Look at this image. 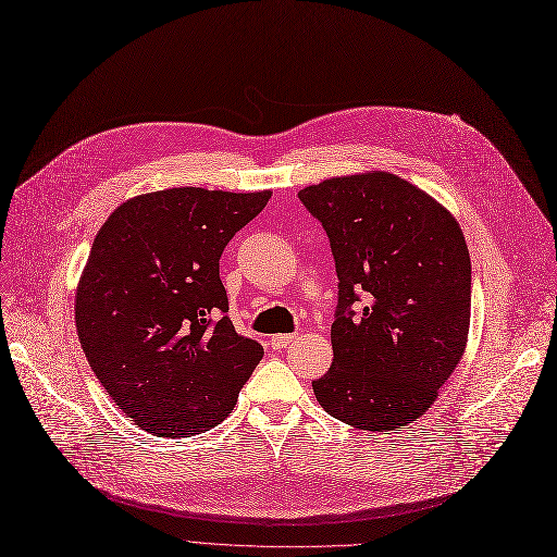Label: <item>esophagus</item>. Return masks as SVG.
<instances>
[{
	"label": "esophagus",
	"instance_id": "esophagus-1",
	"mask_svg": "<svg viewBox=\"0 0 557 557\" xmlns=\"http://www.w3.org/2000/svg\"><path fill=\"white\" fill-rule=\"evenodd\" d=\"M296 338H298L296 334H275V336H271V345H273V349H284L286 345H290Z\"/></svg>",
	"mask_w": 557,
	"mask_h": 557
}]
</instances>
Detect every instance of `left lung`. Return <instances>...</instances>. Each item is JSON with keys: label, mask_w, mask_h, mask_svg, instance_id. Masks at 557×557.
Segmentation results:
<instances>
[{"label": "left lung", "mask_w": 557, "mask_h": 557, "mask_svg": "<svg viewBox=\"0 0 557 557\" xmlns=\"http://www.w3.org/2000/svg\"><path fill=\"white\" fill-rule=\"evenodd\" d=\"M298 196L327 230L338 275L334 359L313 382L318 404L363 431L416 422L470 336L472 263L456 216L391 171L334 175ZM357 293L367 305L352 312Z\"/></svg>", "instance_id": "1"}]
</instances>
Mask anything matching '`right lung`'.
<instances>
[{
    "label": "right lung",
    "instance_id": "1",
    "mask_svg": "<svg viewBox=\"0 0 557 557\" xmlns=\"http://www.w3.org/2000/svg\"><path fill=\"white\" fill-rule=\"evenodd\" d=\"M271 189L173 187L128 198L97 232L74 300L87 363L133 424L189 437L221 424L263 357L234 332L219 259Z\"/></svg>",
    "mask_w": 557,
    "mask_h": 557
}]
</instances>
